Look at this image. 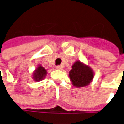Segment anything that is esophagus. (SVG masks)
<instances>
[{
    "label": "esophagus",
    "mask_w": 124,
    "mask_h": 124,
    "mask_svg": "<svg viewBox=\"0 0 124 124\" xmlns=\"http://www.w3.org/2000/svg\"><path fill=\"white\" fill-rule=\"evenodd\" d=\"M56 69L57 70H62L63 69V67H62V66L58 65L56 67Z\"/></svg>",
    "instance_id": "esophagus-1"
}]
</instances>
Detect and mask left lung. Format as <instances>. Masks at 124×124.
Returning <instances> with one entry per match:
<instances>
[{
  "label": "left lung",
  "instance_id": "1",
  "mask_svg": "<svg viewBox=\"0 0 124 124\" xmlns=\"http://www.w3.org/2000/svg\"><path fill=\"white\" fill-rule=\"evenodd\" d=\"M72 85L75 87H83L90 85L94 77L92 68L80 61H76L69 73Z\"/></svg>",
  "mask_w": 124,
  "mask_h": 124
}]
</instances>
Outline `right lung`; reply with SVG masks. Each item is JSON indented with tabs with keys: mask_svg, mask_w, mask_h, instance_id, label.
I'll list each match as a JSON object with an SVG mask.
<instances>
[{
	"mask_svg": "<svg viewBox=\"0 0 124 124\" xmlns=\"http://www.w3.org/2000/svg\"><path fill=\"white\" fill-rule=\"evenodd\" d=\"M47 70L41 65H38L34 71L32 72V79L36 82H40L44 79L47 75Z\"/></svg>",
	"mask_w": 124,
	"mask_h": 124,
	"instance_id": "1",
	"label": "right lung"
}]
</instances>
